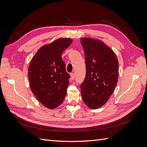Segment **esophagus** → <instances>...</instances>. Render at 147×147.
<instances>
[{
  "mask_svg": "<svg viewBox=\"0 0 147 147\" xmlns=\"http://www.w3.org/2000/svg\"><path fill=\"white\" fill-rule=\"evenodd\" d=\"M70 78L72 80H74L75 78V74L74 73H71L70 74Z\"/></svg>",
  "mask_w": 147,
  "mask_h": 147,
  "instance_id": "1",
  "label": "esophagus"
}]
</instances>
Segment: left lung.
Masks as SVG:
<instances>
[{"mask_svg": "<svg viewBox=\"0 0 147 147\" xmlns=\"http://www.w3.org/2000/svg\"><path fill=\"white\" fill-rule=\"evenodd\" d=\"M86 67L81 84L83 100L92 109H98L108 101L117 85L118 61L114 52L104 43L90 38H81Z\"/></svg>", "mask_w": 147, "mask_h": 147, "instance_id": "1", "label": "left lung"}]
</instances>
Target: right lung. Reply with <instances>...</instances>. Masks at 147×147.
Returning <instances> with one entry per match:
<instances>
[{
  "mask_svg": "<svg viewBox=\"0 0 147 147\" xmlns=\"http://www.w3.org/2000/svg\"><path fill=\"white\" fill-rule=\"evenodd\" d=\"M72 42L70 38H59L42 47L29 66L31 91L40 102L50 109L61 104L67 94L70 75L61 55Z\"/></svg>",
  "mask_w": 147,
  "mask_h": 147,
  "instance_id": "1",
  "label": "right lung"
}]
</instances>
